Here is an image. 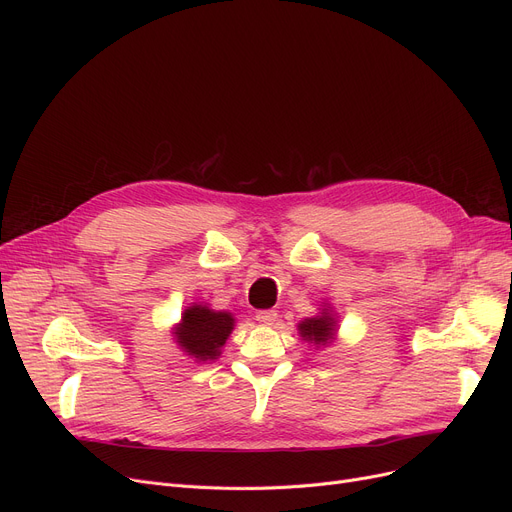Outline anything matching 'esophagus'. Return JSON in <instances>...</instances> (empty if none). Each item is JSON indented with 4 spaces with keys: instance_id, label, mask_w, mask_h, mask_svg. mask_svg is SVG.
<instances>
[{
    "instance_id": "1",
    "label": "esophagus",
    "mask_w": 512,
    "mask_h": 512,
    "mask_svg": "<svg viewBox=\"0 0 512 512\" xmlns=\"http://www.w3.org/2000/svg\"><path fill=\"white\" fill-rule=\"evenodd\" d=\"M255 317L263 326H274V321L278 319V311L276 309H261V311H257Z\"/></svg>"
}]
</instances>
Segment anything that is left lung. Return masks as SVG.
<instances>
[{
	"label": "left lung",
	"instance_id": "8db88e82",
	"mask_svg": "<svg viewBox=\"0 0 512 512\" xmlns=\"http://www.w3.org/2000/svg\"><path fill=\"white\" fill-rule=\"evenodd\" d=\"M299 330L305 340H311L315 344H326L334 336V319L328 313L321 317L305 319L303 324H299Z\"/></svg>",
	"mask_w": 512,
	"mask_h": 512
}]
</instances>
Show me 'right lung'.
Segmentation results:
<instances>
[{
  "label": "right lung",
  "instance_id": "1",
  "mask_svg": "<svg viewBox=\"0 0 512 512\" xmlns=\"http://www.w3.org/2000/svg\"><path fill=\"white\" fill-rule=\"evenodd\" d=\"M232 328L234 319L230 313L195 305L184 311L176 336L188 355H195L199 361H207L220 355V348L224 346Z\"/></svg>",
  "mask_w": 512,
  "mask_h": 512
}]
</instances>
